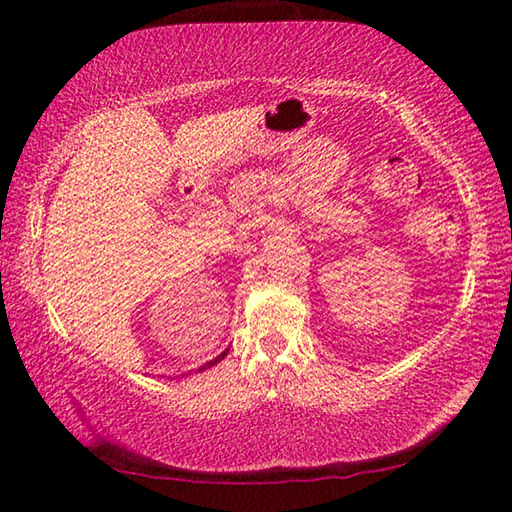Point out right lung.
Returning <instances> with one entry per match:
<instances>
[{
	"mask_svg": "<svg viewBox=\"0 0 512 512\" xmlns=\"http://www.w3.org/2000/svg\"><path fill=\"white\" fill-rule=\"evenodd\" d=\"M225 352H228V350H225ZM225 352L223 354H219V357H216V359H212V361H207L205 363V366H201V368H198V372H201V370H207V368H210V366H214V363H219L223 357H225Z\"/></svg>",
	"mask_w": 512,
	"mask_h": 512,
	"instance_id": "obj_1",
	"label": "right lung"
}]
</instances>
